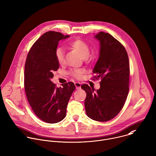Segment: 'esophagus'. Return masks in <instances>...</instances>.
I'll use <instances>...</instances> for the list:
<instances>
[{
    "label": "esophagus",
    "instance_id": "esophagus-1",
    "mask_svg": "<svg viewBox=\"0 0 156 156\" xmlns=\"http://www.w3.org/2000/svg\"><path fill=\"white\" fill-rule=\"evenodd\" d=\"M74 84H75V86H76V88L77 90L80 89V88H81V83H80L76 82Z\"/></svg>",
    "mask_w": 156,
    "mask_h": 156
}]
</instances>
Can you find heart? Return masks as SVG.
I'll list each match as a JSON object with an SVG mask.
<instances>
[{"instance_id":"obj_1","label":"heart","mask_w":156,"mask_h":156,"mask_svg":"<svg viewBox=\"0 0 156 156\" xmlns=\"http://www.w3.org/2000/svg\"><path fill=\"white\" fill-rule=\"evenodd\" d=\"M69 46L70 48L76 49L81 55V57L85 59L87 58L90 53V48L88 44L85 41L80 40L76 39L71 41ZM55 57L57 62L60 64L62 65L65 62V52L61 48H57L55 51ZM84 70L82 69H74L71 71L70 73L72 76L80 79L83 73Z\"/></svg>"}]
</instances>
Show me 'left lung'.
<instances>
[{
  "mask_svg": "<svg viewBox=\"0 0 156 156\" xmlns=\"http://www.w3.org/2000/svg\"><path fill=\"white\" fill-rule=\"evenodd\" d=\"M94 38L99 40L101 48L93 73L95 79L101 80L100 88L94 90L87 84L81 88L87 93V115L105 122L115 118L125 104L129 90V62L124 47L110 34L100 32Z\"/></svg>",
  "mask_w": 156,
  "mask_h": 156,
  "instance_id": "left-lung-1",
  "label": "left lung"
}]
</instances>
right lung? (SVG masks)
Wrapping results in <instances>:
<instances>
[{"instance_id":"add662e5","label":"right lung","mask_w":156,"mask_h":156,"mask_svg":"<svg viewBox=\"0 0 156 156\" xmlns=\"http://www.w3.org/2000/svg\"><path fill=\"white\" fill-rule=\"evenodd\" d=\"M69 37L54 31L44 34L30 48L25 63L24 88L35 114L48 123H57L66 116L68 101L76 87L73 82L57 87L51 79L59 68L55 57L58 41Z\"/></svg>"}]
</instances>
